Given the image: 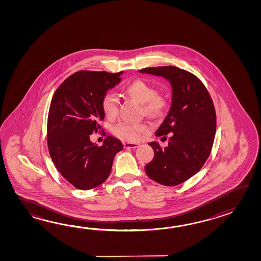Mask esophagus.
Instances as JSON below:
<instances>
[{
    "label": "esophagus",
    "instance_id": "esophagus-1",
    "mask_svg": "<svg viewBox=\"0 0 261 261\" xmlns=\"http://www.w3.org/2000/svg\"><path fill=\"white\" fill-rule=\"evenodd\" d=\"M123 144L125 148H137L140 146V144L136 143H124Z\"/></svg>",
    "mask_w": 261,
    "mask_h": 261
}]
</instances>
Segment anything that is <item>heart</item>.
<instances>
[{
    "label": "heart",
    "mask_w": 261,
    "mask_h": 261,
    "mask_svg": "<svg viewBox=\"0 0 261 261\" xmlns=\"http://www.w3.org/2000/svg\"><path fill=\"white\" fill-rule=\"evenodd\" d=\"M125 93L139 103L144 105V112L151 117H160L165 110L167 100L161 95L155 94V90L151 85L144 80L136 79L125 88ZM101 108L106 117H117L118 111L117 97L112 93H107L101 100ZM148 129V125L130 124L122 122L115 126L112 132L117 138L128 142H136L142 138L143 134Z\"/></svg>",
    "instance_id": "heart-1"
}]
</instances>
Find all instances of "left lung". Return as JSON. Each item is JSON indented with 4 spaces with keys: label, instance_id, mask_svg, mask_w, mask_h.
Listing matches in <instances>:
<instances>
[{
    "label": "left lung",
    "instance_id": "obj_1",
    "mask_svg": "<svg viewBox=\"0 0 261 261\" xmlns=\"http://www.w3.org/2000/svg\"><path fill=\"white\" fill-rule=\"evenodd\" d=\"M141 73L161 76L172 87V103L155 136L170 133L168 146L151 142L154 159L144 170L163 186H177L200 171L211 153L217 117L205 86L193 73L174 66L152 67ZM165 138V137H162Z\"/></svg>",
    "mask_w": 261,
    "mask_h": 261
}]
</instances>
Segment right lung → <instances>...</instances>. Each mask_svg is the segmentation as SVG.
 Here are the masks:
<instances>
[{"mask_svg": "<svg viewBox=\"0 0 261 261\" xmlns=\"http://www.w3.org/2000/svg\"><path fill=\"white\" fill-rule=\"evenodd\" d=\"M123 72L79 71L57 89L47 118V145L58 171L74 188L94 189L111 172L114 158L123 149L118 139L108 136L101 146L90 141L100 128L101 100L120 83Z\"/></svg>", "mask_w": 261, "mask_h": 261, "instance_id": "1", "label": "right lung"}]
</instances>
